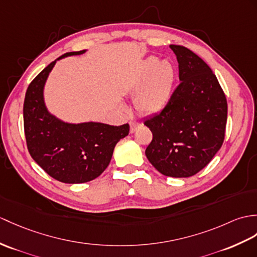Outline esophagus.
<instances>
[{
  "label": "esophagus",
  "mask_w": 257,
  "mask_h": 257,
  "mask_svg": "<svg viewBox=\"0 0 257 257\" xmlns=\"http://www.w3.org/2000/svg\"><path fill=\"white\" fill-rule=\"evenodd\" d=\"M129 124H130V133H135L137 128L140 126V123L138 121H130Z\"/></svg>",
  "instance_id": "obj_1"
}]
</instances>
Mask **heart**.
Listing matches in <instances>:
<instances>
[{"label":"heart","mask_w":257,"mask_h":257,"mask_svg":"<svg viewBox=\"0 0 257 257\" xmlns=\"http://www.w3.org/2000/svg\"><path fill=\"white\" fill-rule=\"evenodd\" d=\"M176 79L175 67L169 60L149 57L142 63L133 83L135 104L142 114L152 115L162 111L169 105Z\"/></svg>","instance_id":"obj_1"}]
</instances>
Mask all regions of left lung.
<instances>
[{
  "instance_id": "obj_1",
  "label": "left lung",
  "mask_w": 257,
  "mask_h": 257,
  "mask_svg": "<svg viewBox=\"0 0 257 257\" xmlns=\"http://www.w3.org/2000/svg\"><path fill=\"white\" fill-rule=\"evenodd\" d=\"M170 48L177 59L181 83L169 105L145 120L153 136L146 156L161 174L189 177L221 148L228 104L209 65L186 47Z\"/></svg>"
}]
</instances>
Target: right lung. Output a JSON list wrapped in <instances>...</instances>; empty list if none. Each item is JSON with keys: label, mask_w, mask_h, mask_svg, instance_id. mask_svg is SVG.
I'll return each instance as SVG.
<instances>
[{"label": "right lung", "mask_w": 257, "mask_h": 257, "mask_svg": "<svg viewBox=\"0 0 257 257\" xmlns=\"http://www.w3.org/2000/svg\"><path fill=\"white\" fill-rule=\"evenodd\" d=\"M67 52L52 61L29 84L24 100V130L32 158L48 175L67 184L93 181L108 166L117 142L129 134V124L64 122L48 111L44 87L58 60L84 53Z\"/></svg>", "instance_id": "obj_1"}]
</instances>
